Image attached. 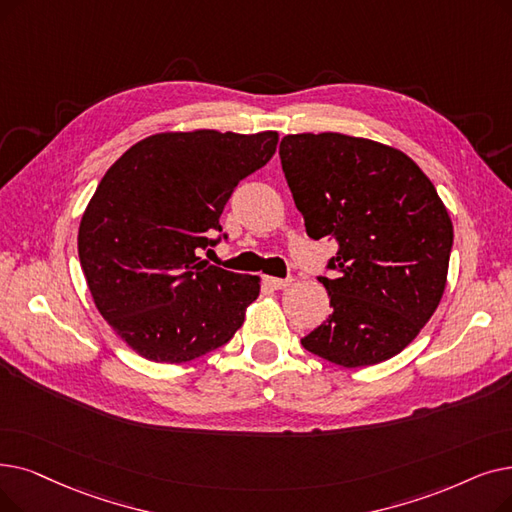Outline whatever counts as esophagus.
I'll use <instances>...</instances> for the list:
<instances>
[{
	"label": "esophagus",
	"instance_id": "1",
	"mask_svg": "<svg viewBox=\"0 0 512 512\" xmlns=\"http://www.w3.org/2000/svg\"><path fill=\"white\" fill-rule=\"evenodd\" d=\"M265 284L276 288V291H282V288L291 286L293 284V278H274V276H265Z\"/></svg>",
	"mask_w": 512,
	"mask_h": 512
}]
</instances>
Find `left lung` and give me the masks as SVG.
<instances>
[{
    "label": "left lung",
    "mask_w": 512,
    "mask_h": 512,
    "mask_svg": "<svg viewBox=\"0 0 512 512\" xmlns=\"http://www.w3.org/2000/svg\"><path fill=\"white\" fill-rule=\"evenodd\" d=\"M282 171L307 234L335 236L332 314L301 339L320 358L362 368L406 349L446 291L454 240L446 205L402 150L345 133L280 142Z\"/></svg>",
    "instance_id": "obj_1"
}]
</instances>
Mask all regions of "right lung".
<instances>
[{"instance_id":"right-lung-1","label":"right lung","mask_w":512,"mask_h":512,"mask_svg":"<svg viewBox=\"0 0 512 512\" xmlns=\"http://www.w3.org/2000/svg\"><path fill=\"white\" fill-rule=\"evenodd\" d=\"M276 144V131H165L104 173L79 224V261L102 318L142 358L184 364L242 326L261 278L198 253L217 244L228 198Z\"/></svg>"}]
</instances>
